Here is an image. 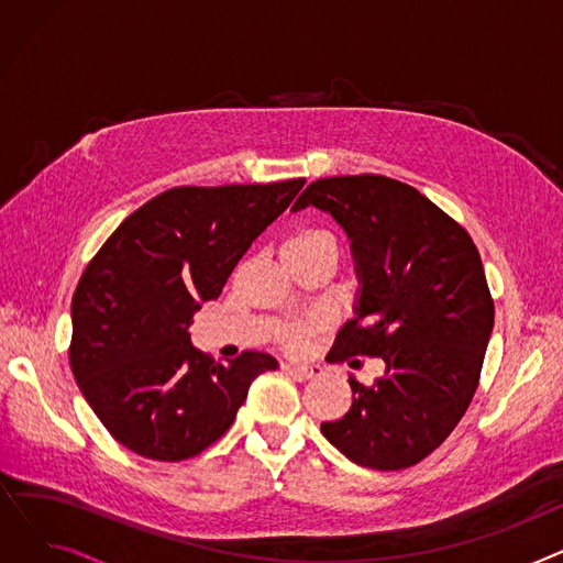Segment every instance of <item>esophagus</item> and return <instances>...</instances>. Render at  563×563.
<instances>
[{
  "mask_svg": "<svg viewBox=\"0 0 563 563\" xmlns=\"http://www.w3.org/2000/svg\"><path fill=\"white\" fill-rule=\"evenodd\" d=\"M285 372L294 378H312L321 374L319 365H285Z\"/></svg>",
  "mask_w": 563,
  "mask_h": 563,
  "instance_id": "obj_1",
  "label": "esophagus"
}]
</instances>
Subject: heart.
Instances as JSON below:
<instances>
[{
    "label": "heart",
    "mask_w": 563,
    "mask_h": 563,
    "mask_svg": "<svg viewBox=\"0 0 563 563\" xmlns=\"http://www.w3.org/2000/svg\"><path fill=\"white\" fill-rule=\"evenodd\" d=\"M321 253L333 255V257L338 253L335 236L323 228H301L294 234H289L287 242L283 244V255L285 257H308V255H321ZM319 327H321V319L291 321L283 329L280 340L287 346H299Z\"/></svg>",
    "instance_id": "1"
}]
</instances>
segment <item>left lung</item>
I'll return each instance as SVG.
<instances>
[{
  "label": "left lung",
  "instance_id": "8db88e82",
  "mask_svg": "<svg viewBox=\"0 0 563 563\" xmlns=\"http://www.w3.org/2000/svg\"><path fill=\"white\" fill-rule=\"evenodd\" d=\"M308 205L344 228L361 283L327 358L386 363L372 386L349 378L356 397L321 433L363 467L416 465L445 442L479 386L495 321L479 251L438 205L386 175L323 177L291 212Z\"/></svg>",
  "mask_w": 563,
  "mask_h": 563
}]
</instances>
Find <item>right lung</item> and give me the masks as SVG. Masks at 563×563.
Instances as JSON below:
<instances>
[{"mask_svg": "<svg viewBox=\"0 0 563 563\" xmlns=\"http://www.w3.org/2000/svg\"><path fill=\"white\" fill-rule=\"evenodd\" d=\"M306 185L175 187L141 205L84 269L70 367L107 431L139 456L185 461L234 422L269 353L214 363L189 340L196 310Z\"/></svg>", "mask_w": 563, "mask_h": 563, "instance_id": "add662e5", "label": "right lung"}]
</instances>
